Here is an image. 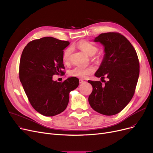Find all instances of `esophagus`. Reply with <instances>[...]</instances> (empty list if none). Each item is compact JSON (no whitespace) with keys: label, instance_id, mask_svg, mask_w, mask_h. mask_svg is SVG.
<instances>
[{"label":"esophagus","instance_id":"34e87169","mask_svg":"<svg viewBox=\"0 0 153 153\" xmlns=\"http://www.w3.org/2000/svg\"><path fill=\"white\" fill-rule=\"evenodd\" d=\"M79 83L80 84H82V83H84L85 82V81L83 80V79H79Z\"/></svg>","mask_w":153,"mask_h":153}]
</instances>
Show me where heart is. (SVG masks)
<instances>
[{
	"label": "heart",
	"instance_id": "1",
	"mask_svg": "<svg viewBox=\"0 0 153 153\" xmlns=\"http://www.w3.org/2000/svg\"><path fill=\"white\" fill-rule=\"evenodd\" d=\"M77 46L81 50H82L89 56H94L96 52L98 51V48L97 46H94L92 43L86 41H79L78 43ZM72 48L69 47L67 48L64 51V52H63L62 60L64 64H68L70 62L71 55V53H72ZM93 60L96 62H100L101 60V58L100 56H96L93 57ZM94 71L95 68L93 67H75L68 71V75L71 76H74L79 78H85L88 75L93 74L94 72Z\"/></svg>",
	"mask_w": 153,
	"mask_h": 153
}]
</instances>
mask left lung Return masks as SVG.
I'll list each match as a JSON object with an SVG mask.
<instances>
[{
    "label": "left lung",
    "instance_id": "obj_1",
    "mask_svg": "<svg viewBox=\"0 0 153 153\" xmlns=\"http://www.w3.org/2000/svg\"><path fill=\"white\" fill-rule=\"evenodd\" d=\"M94 41L103 44L105 51L95 76L109 80L104 81V85L100 81L88 80L93 86L88 101L99 113L115 115L127 106L135 92L140 74L138 57L130 41L119 33L100 34Z\"/></svg>",
    "mask_w": 153,
    "mask_h": 153
}]
</instances>
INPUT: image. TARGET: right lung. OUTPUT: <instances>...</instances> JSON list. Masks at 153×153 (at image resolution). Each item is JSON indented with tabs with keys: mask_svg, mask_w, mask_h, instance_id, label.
<instances>
[{
	"mask_svg": "<svg viewBox=\"0 0 153 153\" xmlns=\"http://www.w3.org/2000/svg\"><path fill=\"white\" fill-rule=\"evenodd\" d=\"M69 44V41L44 37L30 41L22 53L20 82L32 107L44 116H54L64 111L70 92L79 85V79L74 76L63 82L52 79L53 75L65 74L62 56Z\"/></svg>",
	"mask_w": 153,
	"mask_h": 153,
	"instance_id": "obj_1",
	"label": "right lung"
}]
</instances>
